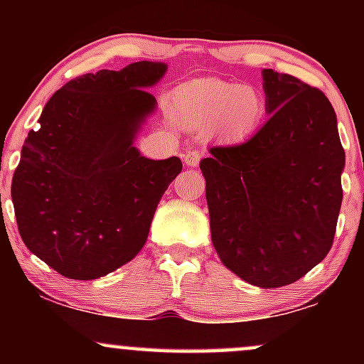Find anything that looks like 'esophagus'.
<instances>
[{
  "mask_svg": "<svg viewBox=\"0 0 364 364\" xmlns=\"http://www.w3.org/2000/svg\"><path fill=\"white\" fill-rule=\"evenodd\" d=\"M202 157L203 154L198 152V150H190L185 156V164L190 166V168H196L200 164V161H202Z\"/></svg>",
  "mask_w": 364,
  "mask_h": 364,
  "instance_id": "1",
  "label": "esophagus"
}]
</instances>
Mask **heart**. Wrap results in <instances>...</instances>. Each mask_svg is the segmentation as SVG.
I'll return each mask as SVG.
<instances>
[{"label": "heart", "instance_id": "obj_1", "mask_svg": "<svg viewBox=\"0 0 364 364\" xmlns=\"http://www.w3.org/2000/svg\"><path fill=\"white\" fill-rule=\"evenodd\" d=\"M179 121L196 132L215 129L225 139H245L260 124L265 111L255 87L205 78L185 83L174 95Z\"/></svg>", "mask_w": 364, "mask_h": 364}]
</instances>
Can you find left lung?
I'll return each instance as SVG.
<instances>
[{"instance_id": "1", "label": "left lung", "mask_w": 364, "mask_h": 364, "mask_svg": "<svg viewBox=\"0 0 364 364\" xmlns=\"http://www.w3.org/2000/svg\"><path fill=\"white\" fill-rule=\"evenodd\" d=\"M269 119L243 144L200 162L212 243L253 286H287L327 257L342 203L344 149L332 104L316 87L263 70Z\"/></svg>"}]
</instances>
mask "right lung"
<instances>
[{"label":"right lung","mask_w":364,"mask_h":364,"mask_svg":"<svg viewBox=\"0 0 364 364\" xmlns=\"http://www.w3.org/2000/svg\"><path fill=\"white\" fill-rule=\"evenodd\" d=\"M164 63L73 78L53 94L22 147L11 181L25 246L58 274L102 277L144 248L159 200L178 176V157L140 156L133 139L156 109L144 87Z\"/></svg>","instance_id":"add662e5"}]
</instances>
